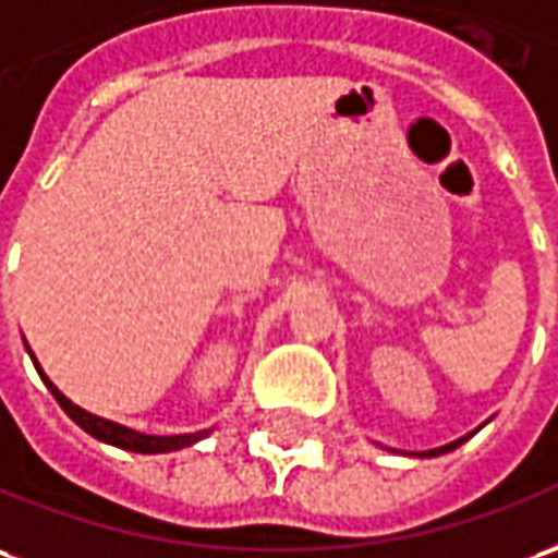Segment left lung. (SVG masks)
<instances>
[{
  "instance_id": "1",
  "label": "left lung",
  "mask_w": 558,
  "mask_h": 558,
  "mask_svg": "<svg viewBox=\"0 0 558 558\" xmlns=\"http://www.w3.org/2000/svg\"><path fill=\"white\" fill-rule=\"evenodd\" d=\"M465 441V438H459V441L453 444H444V447H435V450H426V453H420V456H441V453H450V450H456L459 444Z\"/></svg>"
}]
</instances>
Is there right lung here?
<instances>
[{
  "label": "right lung",
  "instance_id": "obj_1",
  "mask_svg": "<svg viewBox=\"0 0 558 558\" xmlns=\"http://www.w3.org/2000/svg\"><path fill=\"white\" fill-rule=\"evenodd\" d=\"M35 368H38V362H35ZM38 374H41V380H45L50 392H53V399L60 401L62 411L72 416L77 426L84 428V432H89L93 438H99V441L105 444H114V447H123V450H132V453H171V450L190 447V444L202 441V438L208 435V428H205V432H193V435H144V432L120 426V423H111V420H102V416L87 414L84 408H77V404H72V401L65 399L60 389L53 387L48 377H45L41 368H38Z\"/></svg>",
  "mask_w": 558,
  "mask_h": 558
}]
</instances>
